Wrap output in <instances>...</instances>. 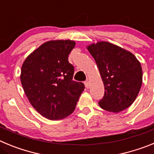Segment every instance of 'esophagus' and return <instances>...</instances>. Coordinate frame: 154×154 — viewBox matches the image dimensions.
Returning a JSON list of instances; mask_svg holds the SVG:
<instances>
[{
    "mask_svg": "<svg viewBox=\"0 0 154 154\" xmlns=\"http://www.w3.org/2000/svg\"><path fill=\"white\" fill-rule=\"evenodd\" d=\"M84 84H85V87H86L87 89H89V82L87 80V81H85V82H84Z\"/></svg>",
    "mask_w": 154,
    "mask_h": 154,
    "instance_id": "obj_1",
    "label": "esophagus"
}]
</instances>
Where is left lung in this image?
<instances>
[{"instance_id": "1", "label": "left lung", "mask_w": 154, "mask_h": 154, "mask_svg": "<svg viewBox=\"0 0 154 154\" xmlns=\"http://www.w3.org/2000/svg\"><path fill=\"white\" fill-rule=\"evenodd\" d=\"M87 49L96 61L104 84L99 106L112 112L130 107L142 85L140 62L130 51L107 42L91 44Z\"/></svg>"}]
</instances>
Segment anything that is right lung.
<instances>
[{
	"label": "right lung",
	"instance_id": "right-lung-1",
	"mask_svg": "<svg viewBox=\"0 0 154 154\" xmlns=\"http://www.w3.org/2000/svg\"><path fill=\"white\" fill-rule=\"evenodd\" d=\"M75 42H47L31 52L23 62L21 82L31 106L51 120L67 117L75 110L85 89L73 81L74 67L68 60Z\"/></svg>",
	"mask_w": 154,
	"mask_h": 154
}]
</instances>
